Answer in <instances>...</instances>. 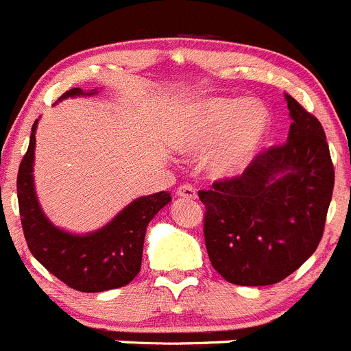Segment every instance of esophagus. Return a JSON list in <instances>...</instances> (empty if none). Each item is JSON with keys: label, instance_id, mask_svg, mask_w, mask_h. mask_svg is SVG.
I'll return each mask as SVG.
<instances>
[{"label": "esophagus", "instance_id": "esophagus-1", "mask_svg": "<svg viewBox=\"0 0 351 351\" xmlns=\"http://www.w3.org/2000/svg\"><path fill=\"white\" fill-rule=\"evenodd\" d=\"M176 194L177 197H186V199H196L197 197L196 189H194L193 186H189V184H184V186L177 187Z\"/></svg>", "mask_w": 351, "mask_h": 351}]
</instances>
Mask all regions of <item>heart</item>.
Returning <instances> with one entry per match:
<instances>
[{
	"label": "heart",
	"instance_id": "1",
	"mask_svg": "<svg viewBox=\"0 0 351 351\" xmlns=\"http://www.w3.org/2000/svg\"><path fill=\"white\" fill-rule=\"evenodd\" d=\"M271 128V116L263 104L220 97L184 107L174 119L172 141L189 157H203L217 146L208 171L217 180H232L247 172L268 143Z\"/></svg>",
	"mask_w": 351,
	"mask_h": 351
}]
</instances>
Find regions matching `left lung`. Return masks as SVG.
I'll list each match as a JSON object with an SVG mask.
<instances>
[{"label":"left lung","mask_w":351,"mask_h":351,"mask_svg":"<svg viewBox=\"0 0 351 351\" xmlns=\"http://www.w3.org/2000/svg\"><path fill=\"white\" fill-rule=\"evenodd\" d=\"M289 138L263 152L244 176L199 191L211 266L228 283L265 287L300 268L317 249L335 186L321 123L293 97Z\"/></svg>","instance_id":"8db88e82"}]
</instances>
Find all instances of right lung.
Returning a JSON list of instances; mask_svg holds the SVG:
<instances>
[{
  "label": "right lung",
  "mask_w": 351,
  "mask_h": 351,
  "mask_svg": "<svg viewBox=\"0 0 351 351\" xmlns=\"http://www.w3.org/2000/svg\"><path fill=\"white\" fill-rule=\"evenodd\" d=\"M99 90L71 88L59 97H90ZM36 119L29 150L19 169L16 191L23 234L34 258L56 278L78 292H106L133 282L140 273L143 242L152 218L171 203V193L141 196L131 201L109 223L88 234L59 228L44 213L34 184L36 160Z\"/></svg>",
  "instance_id": "obj_1"
}]
</instances>
